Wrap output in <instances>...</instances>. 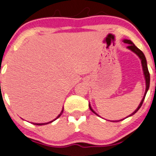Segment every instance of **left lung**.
I'll return each instance as SVG.
<instances>
[{
    "instance_id": "1",
    "label": "left lung",
    "mask_w": 156,
    "mask_h": 156,
    "mask_svg": "<svg viewBox=\"0 0 156 156\" xmlns=\"http://www.w3.org/2000/svg\"><path fill=\"white\" fill-rule=\"evenodd\" d=\"M123 41H124V43H126V44H128V46H127V48L129 49V50H130L131 51H133V53H135L136 55H137V56L139 57V58L140 59V61H141V64H142V67H143V75H144V78H145V81H146V90H145V93H144V95H143V99L141 100V101H140V105H139V106L137 107V108L136 109L135 111H134L133 112L132 114L130 115H128V116L127 117V118H129V117L132 116V115H133L134 114L136 113V112H138L139 109L140 108V107L142 106V105H143V101H144L145 99V97H146V93H147L148 90H149V84H150V75H149V70H148V67H147V62H146V57H145L144 54L143 53V51H140V49L136 47V46L135 45V44L133 43V41H131L130 40H128V39H124L123 40ZM89 108H90V110L92 111V112H93L94 114H95V115H97V116H99V115H98V114L96 113V112H95V111L93 110V109L92 108V107H91V105L90 103L89 104ZM125 119V118H124ZM122 120L124 119H121L120 120V121H122ZM112 122H118V121H112Z\"/></svg>"
}]
</instances>
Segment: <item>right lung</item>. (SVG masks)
Returning <instances> with one entry per match:
<instances>
[{
	"instance_id": "right-lung-1",
	"label": "right lung",
	"mask_w": 156,
	"mask_h": 156,
	"mask_svg": "<svg viewBox=\"0 0 156 156\" xmlns=\"http://www.w3.org/2000/svg\"><path fill=\"white\" fill-rule=\"evenodd\" d=\"M63 112H64V107H63V108H62V110H61V113L59 114V115H58V116L56 118H55V119L54 120H52L51 121H49V122H48V123H41V124H37V123H32V124H33L34 125H44V124H50V123H51V122H53V121H55V120L56 119H58V118H59L60 116H61V115H62V113H63Z\"/></svg>"
}]
</instances>
